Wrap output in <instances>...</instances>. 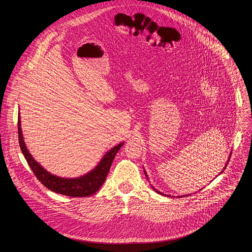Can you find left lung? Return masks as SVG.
Segmentation results:
<instances>
[{
  "label": "left lung",
  "instance_id": "1",
  "mask_svg": "<svg viewBox=\"0 0 252 252\" xmlns=\"http://www.w3.org/2000/svg\"><path fill=\"white\" fill-rule=\"evenodd\" d=\"M227 161H229V159H228V160H227ZM226 165H227V163H226ZM226 165H225V166H224V169H225V167H226ZM145 173H146V175H147V172H146V171H145ZM147 177H148V175H147ZM153 189H154V188H153ZM155 189V190H156V191H157V192H158V193H160V194H162V193H161V192H159V191H158V190H157V189ZM179 197H181V196H179Z\"/></svg>",
  "mask_w": 252,
  "mask_h": 252
}]
</instances>
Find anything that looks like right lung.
I'll use <instances>...</instances> for the list:
<instances>
[{
  "mask_svg": "<svg viewBox=\"0 0 252 252\" xmlns=\"http://www.w3.org/2000/svg\"><path fill=\"white\" fill-rule=\"evenodd\" d=\"M18 133L21 151L35 177L50 190L71 197L89 196L95 193L99 189L110 171L115 157L124 145V142H121L120 145L114 147L110 152H107L98 165H96L94 169L86 175L77 178H62L48 172L42 165L33 159L27 150L21 129L20 115L18 118Z\"/></svg>",
  "mask_w": 252,
  "mask_h": 252,
  "instance_id": "add662e5",
  "label": "right lung"
}]
</instances>
